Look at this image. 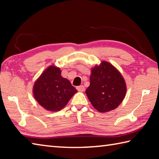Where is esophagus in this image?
<instances>
[{
  "instance_id": "34e87169",
  "label": "esophagus",
  "mask_w": 159,
  "mask_h": 159,
  "mask_svg": "<svg viewBox=\"0 0 159 159\" xmlns=\"http://www.w3.org/2000/svg\"><path fill=\"white\" fill-rule=\"evenodd\" d=\"M76 89L79 90V91H80V92H83V91L85 90V87L83 85H80V86H77L76 87Z\"/></svg>"
}]
</instances>
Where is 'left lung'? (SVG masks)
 <instances>
[{"label": "left lung", "instance_id": "left-lung-1", "mask_svg": "<svg viewBox=\"0 0 159 159\" xmlns=\"http://www.w3.org/2000/svg\"><path fill=\"white\" fill-rule=\"evenodd\" d=\"M90 84L85 91L92 105L99 112L115 109L121 103L126 93L122 75L107 61L94 67L90 77Z\"/></svg>", "mask_w": 159, "mask_h": 159}]
</instances>
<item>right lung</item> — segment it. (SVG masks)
Listing matches in <instances>:
<instances>
[{
    "label": "right lung",
    "instance_id": "obj_1",
    "mask_svg": "<svg viewBox=\"0 0 159 159\" xmlns=\"http://www.w3.org/2000/svg\"><path fill=\"white\" fill-rule=\"evenodd\" d=\"M77 92L69 80L61 76L60 68L50 66L34 85V95L40 105L49 111H60Z\"/></svg>",
    "mask_w": 159,
    "mask_h": 159
}]
</instances>
